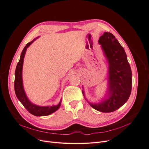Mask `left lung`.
<instances>
[{"instance_id":"obj_1","label":"left lung","mask_w":149,"mask_h":149,"mask_svg":"<svg viewBox=\"0 0 149 149\" xmlns=\"http://www.w3.org/2000/svg\"><path fill=\"white\" fill-rule=\"evenodd\" d=\"M108 63L107 88L103 99L99 103H91L83 96L89 104L101 112H114L128 100L132 88V72L126 53L115 37L104 32L99 40Z\"/></svg>"}]
</instances>
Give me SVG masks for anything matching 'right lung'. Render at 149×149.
<instances>
[{
  "label": "right lung",
  "instance_id": "add662e5",
  "mask_svg": "<svg viewBox=\"0 0 149 149\" xmlns=\"http://www.w3.org/2000/svg\"><path fill=\"white\" fill-rule=\"evenodd\" d=\"M38 37L34 38L33 41L29 42L26 44V45L24 48L22 53L21 54V56L19 61L18 62L15 72V83H14V88L16 96L20 102L23 104V106L26 108L30 113L36 116H47L52 113L55 112L61 105L62 99L60 100L59 103L57 105L52 106H38L36 104L33 103L28 98L25 92L24 86H23V80H22V67L24 63V59L26 53V49H27L34 41L38 38Z\"/></svg>",
  "mask_w": 149,
  "mask_h": 149
}]
</instances>
